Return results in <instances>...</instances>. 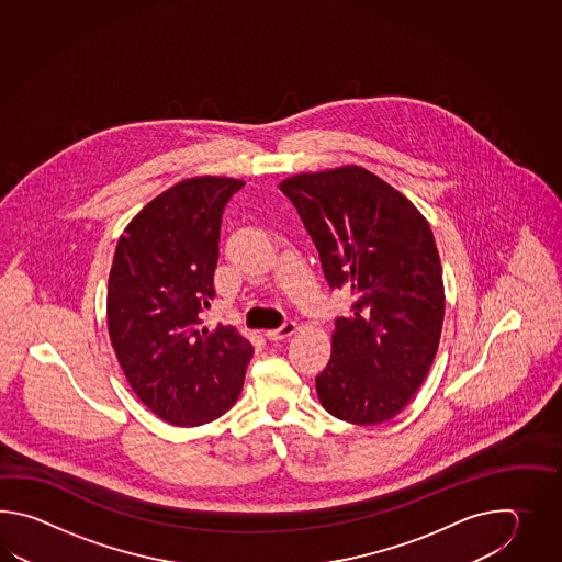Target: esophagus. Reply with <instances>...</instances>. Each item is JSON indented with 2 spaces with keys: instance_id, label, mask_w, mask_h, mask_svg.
I'll use <instances>...</instances> for the list:
<instances>
[{
  "instance_id": "obj_1",
  "label": "esophagus",
  "mask_w": 562,
  "mask_h": 562,
  "mask_svg": "<svg viewBox=\"0 0 562 562\" xmlns=\"http://www.w3.org/2000/svg\"><path fill=\"white\" fill-rule=\"evenodd\" d=\"M295 329H297V323L293 322V319H286L281 327L265 331V337L271 339V341H279V339H285L289 335L295 334Z\"/></svg>"
}]
</instances>
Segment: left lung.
I'll return each instance as SVG.
<instances>
[{
	"instance_id": "8db88e82",
	"label": "left lung",
	"mask_w": 562,
	"mask_h": 562,
	"mask_svg": "<svg viewBox=\"0 0 562 562\" xmlns=\"http://www.w3.org/2000/svg\"><path fill=\"white\" fill-rule=\"evenodd\" d=\"M279 189L297 209L329 286L353 297L315 378L319 402L349 424L387 422L418 392L442 334V265L430 225L366 168L297 175Z\"/></svg>"
}]
</instances>
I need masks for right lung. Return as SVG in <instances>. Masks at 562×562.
<instances>
[{
	"label": "right lung",
	"instance_id": "add662e5",
	"mask_svg": "<svg viewBox=\"0 0 562 562\" xmlns=\"http://www.w3.org/2000/svg\"><path fill=\"white\" fill-rule=\"evenodd\" d=\"M243 180H182L146 204L120 237L108 279V331L134 394L191 428L237 402L252 346L235 327L209 331L221 221Z\"/></svg>",
	"mask_w": 562,
	"mask_h": 562
}]
</instances>
